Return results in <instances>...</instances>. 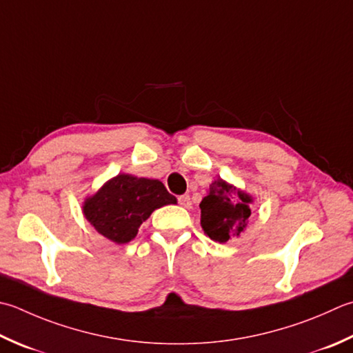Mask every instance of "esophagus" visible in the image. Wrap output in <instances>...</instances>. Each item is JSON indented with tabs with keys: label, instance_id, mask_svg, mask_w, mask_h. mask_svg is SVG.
<instances>
[{
	"label": "esophagus",
	"instance_id": "obj_1",
	"mask_svg": "<svg viewBox=\"0 0 353 353\" xmlns=\"http://www.w3.org/2000/svg\"><path fill=\"white\" fill-rule=\"evenodd\" d=\"M179 205L183 206V208H191L192 202H191V197L188 194H183V196H179Z\"/></svg>",
	"mask_w": 353,
	"mask_h": 353
}]
</instances>
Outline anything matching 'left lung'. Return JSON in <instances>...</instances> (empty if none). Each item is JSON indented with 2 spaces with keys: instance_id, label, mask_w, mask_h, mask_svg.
<instances>
[{
  "instance_id": "left-lung-1",
  "label": "left lung",
  "mask_w": 353,
  "mask_h": 353,
  "mask_svg": "<svg viewBox=\"0 0 353 353\" xmlns=\"http://www.w3.org/2000/svg\"><path fill=\"white\" fill-rule=\"evenodd\" d=\"M254 197L236 185L217 177L200 202V225L211 240L226 243L243 236Z\"/></svg>"
}]
</instances>
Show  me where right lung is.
I'll list each match as a JSON object with an SVG mask.
<instances>
[{
	"label": "right lung",
	"instance_id": "right-lung-1",
	"mask_svg": "<svg viewBox=\"0 0 353 353\" xmlns=\"http://www.w3.org/2000/svg\"><path fill=\"white\" fill-rule=\"evenodd\" d=\"M176 203L177 199L157 179L119 172L84 199L82 214L101 236L116 245H125L137 236L151 212Z\"/></svg>",
	"mask_w": 353,
	"mask_h": 353
}]
</instances>
